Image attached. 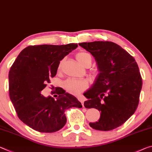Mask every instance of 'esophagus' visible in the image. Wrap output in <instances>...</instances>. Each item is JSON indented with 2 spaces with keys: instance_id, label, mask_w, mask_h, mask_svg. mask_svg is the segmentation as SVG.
Instances as JSON below:
<instances>
[{
  "instance_id": "34e87169",
  "label": "esophagus",
  "mask_w": 152,
  "mask_h": 152,
  "mask_svg": "<svg viewBox=\"0 0 152 152\" xmlns=\"http://www.w3.org/2000/svg\"><path fill=\"white\" fill-rule=\"evenodd\" d=\"M78 99H79V101H80V102L81 103L83 107H84V99H83V97H79Z\"/></svg>"
}]
</instances>
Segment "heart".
Instances as JSON below:
<instances>
[{
  "instance_id": "1",
  "label": "heart",
  "mask_w": 152,
  "mask_h": 152,
  "mask_svg": "<svg viewBox=\"0 0 152 152\" xmlns=\"http://www.w3.org/2000/svg\"><path fill=\"white\" fill-rule=\"evenodd\" d=\"M77 61L82 65L88 67L92 63V57L91 54L86 51H79L75 54ZM63 61H61L58 65V71H61ZM64 87L66 90L73 95H79L88 88V83L86 81L77 80L75 79H69L64 81Z\"/></svg>"
}]
</instances>
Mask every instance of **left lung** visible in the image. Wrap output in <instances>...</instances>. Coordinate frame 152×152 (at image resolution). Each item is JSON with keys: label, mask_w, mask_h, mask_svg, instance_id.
Masks as SVG:
<instances>
[{"label": "left lung", "mask_w": 152, "mask_h": 152, "mask_svg": "<svg viewBox=\"0 0 152 152\" xmlns=\"http://www.w3.org/2000/svg\"><path fill=\"white\" fill-rule=\"evenodd\" d=\"M79 45L95 57L100 71L92 88L83 94L88 98L84 106L101 112L99 121L89 125L96 130L111 131L125 123L138 106L142 78L137 63L114 42H82Z\"/></svg>", "instance_id": "8db88e82"}]
</instances>
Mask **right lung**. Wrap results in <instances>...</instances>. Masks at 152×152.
Returning <instances> with one entry per match:
<instances>
[{"mask_svg": "<svg viewBox=\"0 0 152 152\" xmlns=\"http://www.w3.org/2000/svg\"><path fill=\"white\" fill-rule=\"evenodd\" d=\"M77 46L74 43L29 46L12 64L9 73L10 99L19 118L34 130L56 132L66 123V110L82 107L75 97L61 88L52 91L58 95L56 100L41 94L56 75L60 61Z\"/></svg>", "mask_w": 152, "mask_h": 152, "instance_id": "1", "label": "right lung"}]
</instances>
